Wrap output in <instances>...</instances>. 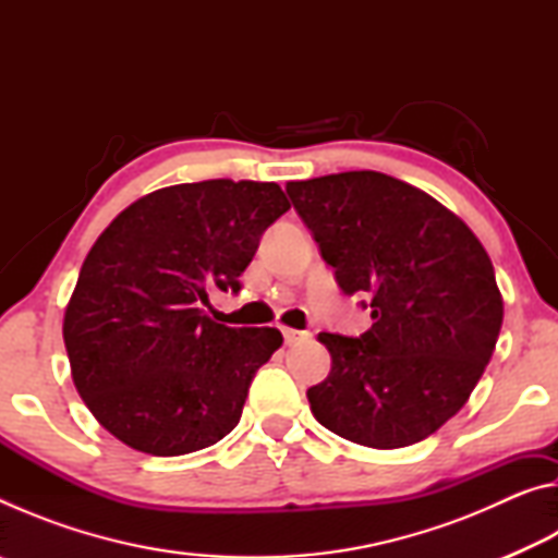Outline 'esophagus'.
Returning <instances> with one entry per match:
<instances>
[{
    "instance_id": "obj_1",
    "label": "esophagus",
    "mask_w": 558,
    "mask_h": 558,
    "mask_svg": "<svg viewBox=\"0 0 558 558\" xmlns=\"http://www.w3.org/2000/svg\"><path fill=\"white\" fill-rule=\"evenodd\" d=\"M313 335L310 332H300V329H290V327H282V339H286V344L292 347V344H300L305 342V339H310Z\"/></svg>"
}]
</instances>
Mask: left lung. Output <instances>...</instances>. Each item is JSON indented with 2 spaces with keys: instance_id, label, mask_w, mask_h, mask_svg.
I'll list each match as a JSON object with an SVG mask.
<instances>
[{
  "instance_id": "obj_1",
  "label": "left lung",
  "mask_w": 558,
  "mask_h": 558,
  "mask_svg": "<svg viewBox=\"0 0 558 558\" xmlns=\"http://www.w3.org/2000/svg\"><path fill=\"white\" fill-rule=\"evenodd\" d=\"M292 206L344 295H366L372 327L319 335L332 369L307 389L315 418L359 446H413L470 399L502 327L483 243L421 189L372 172L288 182Z\"/></svg>"
}]
</instances>
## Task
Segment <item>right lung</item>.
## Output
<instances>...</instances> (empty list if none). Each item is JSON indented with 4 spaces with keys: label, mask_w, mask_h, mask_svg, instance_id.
I'll list each match as a JSON object with an SVG mask.
<instances>
[{
    "label": "right lung",
    "mask_w": 558,
    "mask_h": 558,
    "mask_svg": "<svg viewBox=\"0 0 558 558\" xmlns=\"http://www.w3.org/2000/svg\"><path fill=\"white\" fill-rule=\"evenodd\" d=\"M288 209L276 182L206 179L157 189L98 235L63 342L102 428L159 458L209 448L235 428L282 335L219 325L204 305L214 290H241L260 235Z\"/></svg>",
    "instance_id": "1"
}]
</instances>
